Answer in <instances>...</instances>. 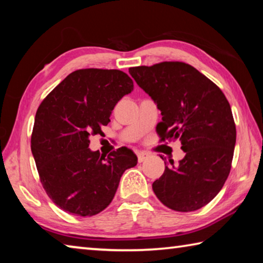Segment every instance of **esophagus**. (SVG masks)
I'll use <instances>...</instances> for the list:
<instances>
[{
  "label": "esophagus",
  "mask_w": 263,
  "mask_h": 263,
  "mask_svg": "<svg viewBox=\"0 0 263 263\" xmlns=\"http://www.w3.org/2000/svg\"><path fill=\"white\" fill-rule=\"evenodd\" d=\"M137 155H138V162H142V161H145L146 159L149 158V154L146 152H139Z\"/></svg>",
  "instance_id": "34e87169"
}]
</instances>
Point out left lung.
<instances>
[{
	"instance_id": "8db88e82",
	"label": "left lung",
	"mask_w": 263,
	"mask_h": 263,
	"mask_svg": "<svg viewBox=\"0 0 263 263\" xmlns=\"http://www.w3.org/2000/svg\"><path fill=\"white\" fill-rule=\"evenodd\" d=\"M128 72L161 111L160 140L179 139L185 152L153 182L154 194L174 211L198 210L221 190L232 166L237 131L228 99L185 62L163 61Z\"/></svg>"
}]
</instances>
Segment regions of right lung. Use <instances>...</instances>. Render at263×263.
I'll use <instances>...</instances> for the list:
<instances>
[{
    "instance_id": "1",
    "label": "right lung",
    "mask_w": 263,
    "mask_h": 263,
    "mask_svg": "<svg viewBox=\"0 0 263 263\" xmlns=\"http://www.w3.org/2000/svg\"><path fill=\"white\" fill-rule=\"evenodd\" d=\"M133 90L118 69L84 68L70 73L39 105L31 136L39 179L52 202L75 216L90 217L109 205L123 173L137 155L121 147L102 157L89 149L115 105Z\"/></svg>"
}]
</instances>
